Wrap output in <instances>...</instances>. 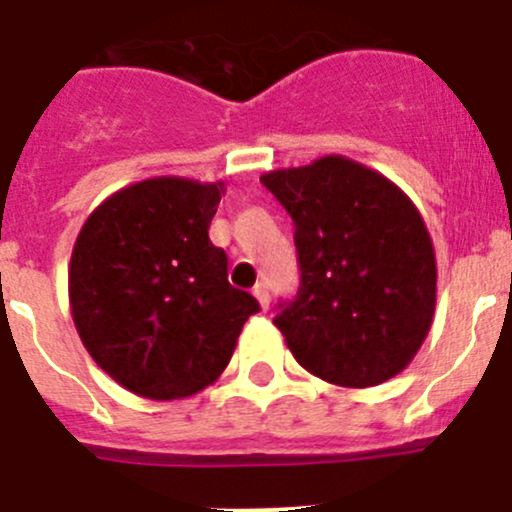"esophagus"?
Masks as SVG:
<instances>
[{"label": "esophagus", "instance_id": "34e87169", "mask_svg": "<svg viewBox=\"0 0 512 512\" xmlns=\"http://www.w3.org/2000/svg\"><path fill=\"white\" fill-rule=\"evenodd\" d=\"M253 297L259 299V304H261V309H264V312H266V309H269V289H266L264 281L253 287Z\"/></svg>", "mask_w": 512, "mask_h": 512}]
</instances>
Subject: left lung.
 <instances>
[{
  "mask_svg": "<svg viewBox=\"0 0 512 512\" xmlns=\"http://www.w3.org/2000/svg\"><path fill=\"white\" fill-rule=\"evenodd\" d=\"M261 182L297 225L302 284L274 317L297 363L342 388L401 373L437 307V256L414 200L342 154Z\"/></svg>",
  "mask_w": 512,
  "mask_h": 512,
  "instance_id": "8db88e82",
  "label": "left lung"
}]
</instances>
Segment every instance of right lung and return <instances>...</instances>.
<instances>
[{"label":"right lung","mask_w":512,"mask_h":512,"mask_svg":"<svg viewBox=\"0 0 512 512\" xmlns=\"http://www.w3.org/2000/svg\"><path fill=\"white\" fill-rule=\"evenodd\" d=\"M225 182L162 175L111 192L68 266L75 330L126 391L177 401L213 386L259 302L228 284L208 238Z\"/></svg>","instance_id":"right-lung-1"}]
</instances>
